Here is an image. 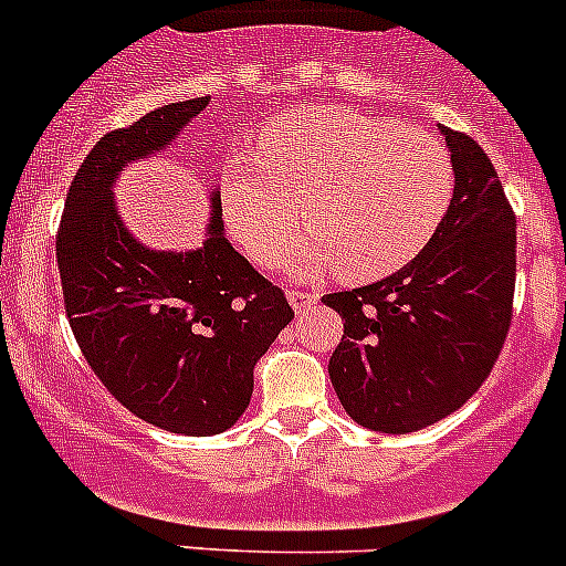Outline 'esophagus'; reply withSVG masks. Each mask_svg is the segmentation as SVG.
<instances>
[{"instance_id":"esophagus-1","label":"esophagus","mask_w":566,"mask_h":566,"mask_svg":"<svg viewBox=\"0 0 566 566\" xmlns=\"http://www.w3.org/2000/svg\"><path fill=\"white\" fill-rule=\"evenodd\" d=\"M286 297H289V303H292V308L297 314H308L314 308V303L319 300L314 292H300V289H289Z\"/></svg>"}]
</instances>
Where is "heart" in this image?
<instances>
[{
    "label": "heart",
    "instance_id": "1",
    "mask_svg": "<svg viewBox=\"0 0 566 566\" xmlns=\"http://www.w3.org/2000/svg\"><path fill=\"white\" fill-rule=\"evenodd\" d=\"M457 169L433 135L363 109L312 107L274 115L258 153H232L221 209L258 266L289 252L303 218L312 232L294 252L297 277L343 272L368 283L411 263L451 212Z\"/></svg>",
    "mask_w": 566,
    "mask_h": 566
}]
</instances>
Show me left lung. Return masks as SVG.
<instances>
[{"label": "left lung", "mask_w": 566, "mask_h": 566, "mask_svg": "<svg viewBox=\"0 0 566 566\" xmlns=\"http://www.w3.org/2000/svg\"><path fill=\"white\" fill-rule=\"evenodd\" d=\"M442 135L457 192L431 243L391 277L323 297L345 319L328 377L348 417L371 431H422L462 408L513 317L516 214L488 153L451 127Z\"/></svg>", "instance_id": "left-lung-1"}]
</instances>
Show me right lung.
<instances>
[{
    "label": "right lung",
    "mask_w": 566,
    "mask_h": 566,
    "mask_svg": "<svg viewBox=\"0 0 566 566\" xmlns=\"http://www.w3.org/2000/svg\"><path fill=\"white\" fill-rule=\"evenodd\" d=\"M207 104H164L104 135L73 175L56 234L64 312L90 368L127 411L184 437L238 422L254 363L294 319L286 294L223 238L218 189L192 252L144 247L115 209L118 172L167 149Z\"/></svg>",
    "instance_id": "right-lung-1"
}]
</instances>
